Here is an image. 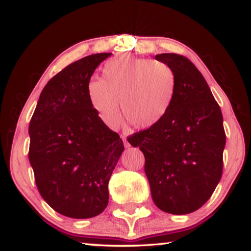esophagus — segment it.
<instances>
[{"mask_svg":"<svg viewBox=\"0 0 251 251\" xmlns=\"http://www.w3.org/2000/svg\"><path fill=\"white\" fill-rule=\"evenodd\" d=\"M122 140H123V142H124V147L125 148H129V143H128V142H127V138H126L125 135L122 136Z\"/></svg>","mask_w":251,"mask_h":251,"instance_id":"obj_1","label":"esophagus"}]
</instances>
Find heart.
<instances>
[{"label": "heart", "instance_id": "heart-1", "mask_svg": "<svg viewBox=\"0 0 251 251\" xmlns=\"http://www.w3.org/2000/svg\"><path fill=\"white\" fill-rule=\"evenodd\" d=\"M177 88V73L169 63L126 54L103 65L102 80L90 81L87 96L106 124L116 126L121 121L119 102L127 122L148 129L166 117Z\"/></svg>", "mask_w": 251, "mask_h": 251}]
</instances>
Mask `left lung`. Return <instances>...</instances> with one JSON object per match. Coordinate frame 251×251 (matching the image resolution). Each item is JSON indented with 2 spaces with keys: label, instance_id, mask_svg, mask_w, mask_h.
Here are the masks:
<instances>
[{
  "label": "left lung",
  "instance_id": "8db88e82",
  "mask_svg": "<svg viewBox=\"0 0 251 251\" xmlns=\"http://www.w3.org/2000/svg\"><path fill=\"white\" fill-rule=\"evenodd\" d=\"M155 59L169 63L177 73L174 103L158 125L127 141L143 152L156 206L170 214H188L206 203L222 177L223 116L207 82L188 58L168 53Z\"/></svg>",
  "mask_w": 251,
  "mask_h": 251
}]
</instances>
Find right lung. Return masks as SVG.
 <instances>
[{
    "mask_svg": "<svg viewBox=\"0 0 251 251\" xmlns=\"http://www.w3.org/2000/svg\"><path fill=\"white\" fill-rule=\"evenodd\" d=\"M111 53L67 65L40 93L29 124V161L40 195L59 214L89 219L104 211L122 138L93 110L87 85Z\"/></svg>",
    "mask_w": 251,
    "mask_h": 251,
    "instance_id": "add662e5",
    "label": "right lung"
}]
</instances>
